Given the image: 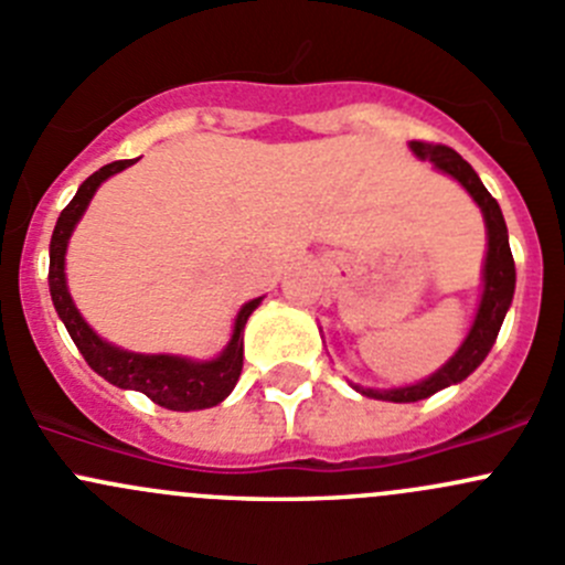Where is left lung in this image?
Wrapping results in <instances>:
<instances>
[{
	"instance_id": "left-lung-1",
	"label": "left lung",
	"mask_w": 565,
	"mask_h": 565,
	"mask_svg": "<svg viewBox=\"0 0 565 565\" xmlns=\"http://www.w3.org/2000/svg\"><path fill=\"white\" fill-rule=\"evenodd\" d=\"M409 147H413V152L420 158V161H431L446 174L457 177L461 185L470 191V196L476 199L478 207H481L483 221H487L489 250H487V265H483V298H481V306H478L476 322H472L465 344L459 347L457 355H454L440 372L431 374V377L424 380V383L409 385V388H393V391L358 388L363 396L385 398V402H420V398L431 396V393L470 377V374L481 366L483 358L489 355L494 339H498L500 324H503L505 311H509L511 298H514V284H516L514 256H511L509 230H505L500 204L494 202L492 193L483 188V182L478 180L476 172H472L470 163H467L457 150H451V147L446 145H435V141H409Z\"/></svg>"
}]
</instances>
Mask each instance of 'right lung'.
I'll list each match as a JSON object with an SVG mask.
<instances>
[{"mask_svg":"<svg viewBox=\"0 0 565 565\" xmlns=\"http://www.w3.org/2000/svg\"><path fill=\"white\" fill-rule=\"evenodd\" d=\"M134 161H114L106 163L104 169H98L95 174H89L82 182V188L76 191V196L71 199L65 210L60 213L54 226V235H51V248H49V287H51V300H54V309L65 322L67 333H71L73 344L78 347V352L84 355V361L89 363L93 372H98L100 377L108 380L117 388H130L145 393L147 398H152L156 404L167 409H204L215 407L218 402H224L230 396L232 388L237 385L243 372V328H246L250 311L259 306L262 298L250 300L241 309V315L235 319V333H232L230 347L221 352L215 361H185V358L174 355H136V352H125L119 347L106 344L104 339L93 333L82 315L73 306L71 292H67L65 284V248L71 241V232L76 226V221L82 218V213L87 210L89 199L98 191L100 182L106 177L122 172L125 167H130Z\"/></svg>","mask_w":565,"mask_h":565,"instance_id":"add662e5","label":"right lung"}]
</instances>
